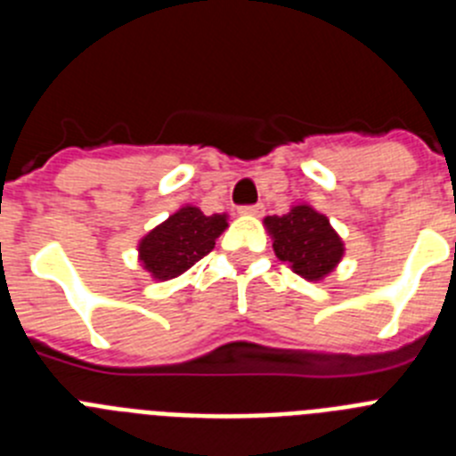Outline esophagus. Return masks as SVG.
I'll return each instance as SVG.
<instances>
[{
	"label": "esophagus",
	"mask_w": 456,
	"mask_h": 456,
	"mask_svg": "<svg viewBox=\"0 0 456 456\" xmlns=\"http://www.w3.org/2000/svg\"><path fill=\"white\" fill-rule=\"evenodd\" d=\"M265 212V208L260 203L257 205H244V208H240V215L244 216H260Z\"/></svg>",
	"instance_id": "obj_1"
}]
</instances>
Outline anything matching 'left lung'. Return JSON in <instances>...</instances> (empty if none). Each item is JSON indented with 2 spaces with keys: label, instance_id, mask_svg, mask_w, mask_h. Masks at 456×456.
<instances>
[{
  "label": "left lung",
  "instance_id": "obj_1",
  "mask_svg": "<svg viewBox=\"0 0 456 456\" xmlns=\"http://www.w3.org/2000/svg\"><path fill=\"white\" fill-rule=\"evenodd\" d=\"M272 247L278 260L289 265L294 273L317 283L324 281L345 256V241L326 215L313 205H292L289 212L265 219Z\"/></svg>",
  "mask_w": 456,
  "mask_h": 456
}]
</instances>
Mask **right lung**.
Here are the masks:
<instances>
[{"label": "right lung", "instance_id": "add662e5", "mask_svg": "<svg viewBox=\"0 0 456 456\" xmlns=\"http://www.w3.org/2000/svg\"><path fill=\"white\" fill-rule=\"evenodd\" d=\"M228 228V215L205 216L196 205H183L167 221L141 237L139 263L155 281H171L215 248Z\"/></svg>", "mask_w": 456, "mask_h": 456}]
</instances>
